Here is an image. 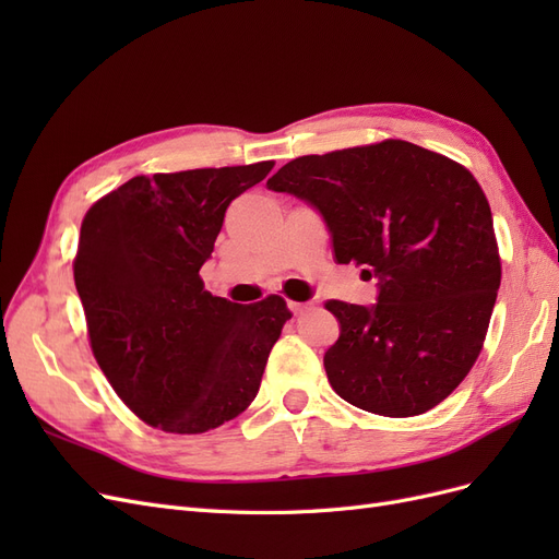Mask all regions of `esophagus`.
<instances>
[{
  "instance_id": "1",
  "label": "esophagus",
  "mask_w": 559,
  "mask_h": 559,
  "mask_svg": "<svg viewBox=\"0 0 559 559\" xmlns=\"http://www.w3.org/2000/svg\"><path fill=\"white\" fill-rule=\"evenodd\" d=\"M308 308H310V302H296V300H289V310H292L294 314L306 312Z\"/></svg>"
}]
</instances>
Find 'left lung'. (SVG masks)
<instances>
[{
	"instance_id": "8db88e82",
	"label": "left lung",
	"mask_w": 559,
	"mask_h": 559,
	"mask_svg": "<svg viewBox=\"0 0 559 559\" xmlns=\"http://www.w3.org/2000/svg\"><path fill=\"white\" fill-rule=\"evenodd\" d=\"M267 189L308 202L333 259L378 280L376 306L326 302L341 321L324 354L335 394L384 417L448 399L478 359L501 284L492 212L466 167L386 140L300 156Z\"/></svg>"
}]
</instances>
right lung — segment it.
<instances>
[{"label": "right lung", "instance_id": "1", "mask_svg": "<svg viewBox=\"0 0 559 559\" xmlns=\"http://www.w3.org/2000/svg\"><path fill=\"white\" fill-rule=\"evenodd\" d=\"M273 160L132 177L81 224L74 282L107 380L146 425L202 433L257 399L286 319L284 298L240 306L212 296V259L230 202Z\"/></svg>", "mask_w": 559, "mask_h": 559}]
</instances>
